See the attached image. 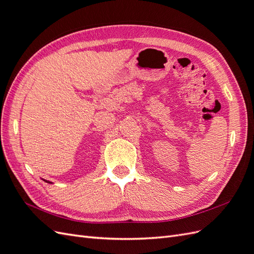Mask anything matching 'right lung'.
Wrapping results in <instances>:
<instances>
[{
    "label": "right lung",
    "instance_id": "right-lung-1",
    "mask_svg": "<svg viewBox=\"0 0 254 254\" xmlns=\"http://www.w3.org/2000/svg\"><path fill=\"white\" fill-rule=\"evenodd\" d=\"M43 181H45V182H48V183H52V182H50V181H48V180H44V179H43Z\"/></svg>",
    "mask_w": 254,
    "mask_h": 254
}]
</instances>
